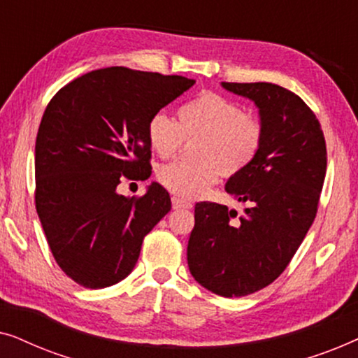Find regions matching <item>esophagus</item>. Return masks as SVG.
I'll return each instance as SVG.
<instances>
[{"label":"esophagus","instance_id":"34e87169","mask_svg":"<svg viewBox=\"0 0 358 358\" xmlns=\"http://www.w3.org/2000/svg\"><path fill=\"white\" fill-rule=\"evenodd\" d=\"M171 202H173V208H174V210H179V208H192V203L187 202V200L179 199V197H173V199H171Z\"/></svg>","mask_w":358,"mask_h":358}]
</instances>
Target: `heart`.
<instances>
[{"instance_id": "heart-1", "label": "heart", "mask_w": 358, "mask_h": 358, "mask_svg": "<svg viewBox=\"0 0 358 358\" xmlns=\"http://www.w3.org/2000/svg\"><path fill=\"white\" fill-rule=\"evenodd\" d=\"M179 122L159 110L148 122V141L163 158L174 155L184 138L199 136L194 143L197 159H178L159 166L158 180L184 199L202 195L224 174H238L256 158L262 145V125L244 114L241 106L228 97L202 92L184 102Z\"/></svg>"}]
</instances>
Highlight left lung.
Here are the masks:
<instances>
[{
	"label": "left lung",
	"instance_id": "1",
	"mask_svg": "<svg viewBox=\"0 0 358 358\" xmlns=\"http://www.w3.org/2000/svg\"><path fill=\"white\" fill-rule=\"evenodd\" d=\"M252 101L262 125L261 150L224 190L246 203L195 205L187 244L192 277L220 296H246L285 271L315 222L326 176L321 125L301 97L272 83H222Z\"/></svg>",
	"mask_w": 358,
	"mask_h": 358
}]
</instances>
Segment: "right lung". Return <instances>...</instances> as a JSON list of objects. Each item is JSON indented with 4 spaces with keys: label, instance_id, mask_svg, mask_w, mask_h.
<instances>
[{
    "label": "right lung",
    "instance_id": "obj_1",
    "mask_svg": "<svg viewBox=\"0 0 358 358\" xmlns=\"http://www.w3.org/2000/svg\"><path fill=\"white\" fill-rule=\"evenodd\" d=\"M194 80L124 66L86 73L53 96L36 140V208L55 261L86 288L134 271L143 238L171 210L168 190L117 192L151 176L148 122Z\"/></svg>",
    "mask_w": 358,
    "mask_h": 358
}]
</instances>
